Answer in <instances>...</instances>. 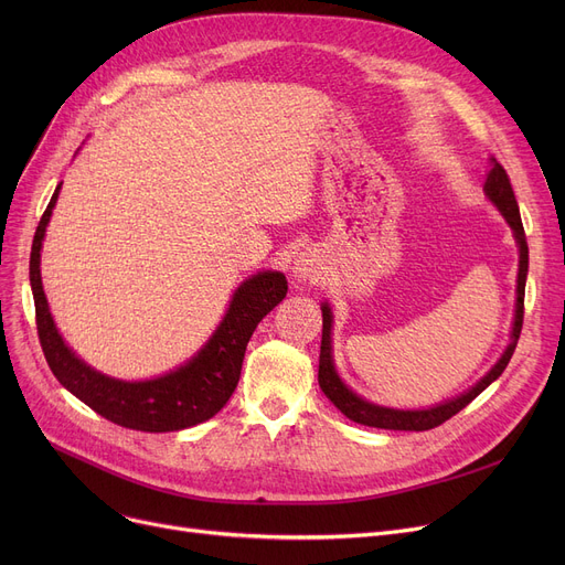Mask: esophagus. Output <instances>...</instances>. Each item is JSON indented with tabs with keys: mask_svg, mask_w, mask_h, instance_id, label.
<instances>
[{
	"mask_svg": "<svg viewBox=\"0 0 565 565\" xmlns=\"http://www.w3.org/2000/svg\"><path fill=\"white\" fill-rule=\"evenodd\" d=\"M295 279L302 284H316L318 279L324 277V265H322V256L316 249H305L300 252V256L295 258Z\"/></svg>",
	"mask_w": 565,
	"mask_h": 565,
	"instance_id": "34e87169",
	"label": "esophagus"
}]
</instances>
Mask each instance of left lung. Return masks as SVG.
Segmentation results:
<instances>
[{
  "label": "left lung",
  "mask_w": 565,
  "mask_h": 565,
  "mask_svg": "<svg viewBox=\"0 0 565 565\" xmlns=\"http://www.w3.org/2000/svg\"><path fill=\"white\" fill-rule=\"evenodd\" d=\"M488 199L499 207V213L503 215V220L509 222V226L513 228L515 243L520 247V270H518V302H515V318H513V332H511V343L509 348L503 350L501 360L477 382L471 390H467L465 394H460L458 398H451L447 403H439L435 407L428 409H394V407H382L375 403L364 401L362 396L354 394L352 390H348L343 380L339 377L337 369H334V360H332V309L328 307V302H322V341H320V366H318V384L320 390L324 392L343 414L362 426H371V428H384V430H430L437 428L439 424H444L447 419H451L454 414H458L462 407H467L473 398H477L486 387L503 373V369L509 366L520 332H522V318H524V284H526V273H529V247H526V235H524V226L520 220V207L511 188V178L494 158H492V169L486 178L483 185Z\"/></svg>",
  "instance_id": "1"
}]
</instances>
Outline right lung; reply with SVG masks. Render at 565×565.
Here are the masks:
<instances>
[{"label":"right lung","instance_id":"add662e5","mask_svg":"<svg viewBox=\"0 0 565 565\" xmlns=\"http://www.w3.org/2000/svg\"><path fill=\"white\" fill-rule=\"evenodd\" d=\"M58 190L62 183L56 185L36 226L32 258H29L39 341L54 377L100 417L132 430L171 433L215 417L237 387L245 350L256 324L286 298V277L265 270L237 286L220 328L181 369L143 382L109 377L84 364L64 343L54 328L43 292L41 247Z\"/></svg>","mask_w":565,"mask_h":565}]
</instances>
